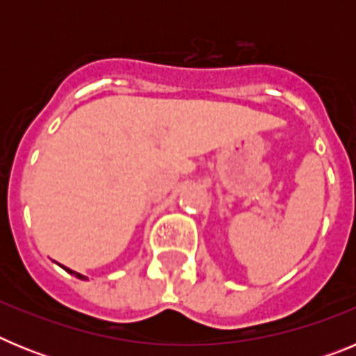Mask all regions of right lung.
<instances>
[{"label":"right lung","mask_w":356,"mask_h":356,"mask_svg":"<svg viewBox=\"0 0 356 356\" xmlns=\"http://www.w3.org/2000/svg\"><path fill=\"white\" fill-rule=\"evenodd\" d=\"M62 267H64V266H62ZM64 269H65V271H67V273H71V275H74V276H76V278H80V280H87V278H85L83 275H80V273H74V271H71V269H67V267H64Z\"/></svg>","instance_id":"1"}]
</instances>
